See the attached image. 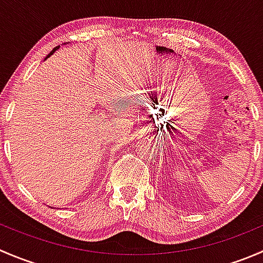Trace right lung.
<instances>
[{"label":"right lung","instance_id":"1","mask_svg":"<svg viewBox=\"0 0 263 263\" xmlns=\"http://www.w3.org/2000/svg\"><path fill=\"white\" fill-rule=\"evenodd\" d=\"M66 44V43H65ZM58 49H60V46H58V47H55V48H53L52 50H50V53H49V54L48 55H47V57L46 58H44V61H46L47 60V58H48V57H50V55H52L53 54V53H54L55 52V50H58Z\"/></svg>","mask_w":263,"mask_h":263}]
</instances>
